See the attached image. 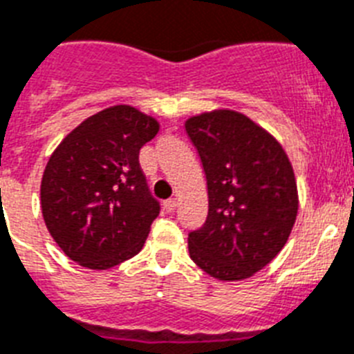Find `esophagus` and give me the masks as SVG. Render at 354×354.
I'll return each instance as SVG.
<instances>
[{
	"label": "esophagus",
	"instance_id": "1",
	"mask_svg": "<svg viewBox=\"0 0 354 354\" xmlns=\"http://www.w3.org/2000/svg\"><path fill=\"white\" fill-rule=\"evenodd\" d=\"M176 200H174V198H171V200H165L163 201V207H165V210H167V212H172V210L176 209Z\"/></svg>",
	"mask_w": 354,
	"mask_h": 354
}]
</instances>
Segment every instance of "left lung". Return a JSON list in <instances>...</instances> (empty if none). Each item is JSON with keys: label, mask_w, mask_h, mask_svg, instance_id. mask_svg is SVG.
<instances>
[{"label": "left lung", "mask_w": 354, "mask_h": 354, "mask_svg": "<svg viewBox=\"0 0 354 354\" xmlns=\"http://www.w3.org/2000/svg\"><path fill=\"white\" fill-rule=\"evenodd\" d=\"M207 180L209 214L189 234V254L210 277L232 283L283 250L299 212L292 162L272 133L234 109L185 120Z\"/></svg>", "instance_id": "left-lung-1"}]
</instances>
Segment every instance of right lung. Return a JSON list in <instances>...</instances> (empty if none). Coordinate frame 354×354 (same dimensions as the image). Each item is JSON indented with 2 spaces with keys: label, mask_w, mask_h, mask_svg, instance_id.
<instances>
[{
  "label": "right lung",
  "mask_w": 354,
  "mask_h": 354,
  "mask_svg": "<svg viewBox=\"0 0 354 354\" xmlns=\"http://www.w3.org/2000/svg\"><path fill=\"white\" fill-rule=\"evenodd\" d=\"M160 122L117 104L62 138L41 180V210L64 254L90 270H109L142 250L160 214L138 153Z\"/></svg>",
  "instance_id": "obj_1"
}]
</instances>
